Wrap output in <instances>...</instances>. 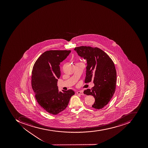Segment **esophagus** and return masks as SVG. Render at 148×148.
Wrapping results in <instances>:
<instances>
[{"label": "esophagus", "instance_id": "34e87169", "mask_svg": "<svg viewBox=\"0 0 148 148\" xmlns=\"http://www.w3.org/2000/svg\"><path fill=\"white\" fill-rule=\"evenodd\" d=\"M77 94L81 95H84L83 92L81 91H77Z\"/></svg>", "mask_w": 148, "mask_h": 148}]
</instances>
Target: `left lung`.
I'll list each match as a JSON object with an SVG mask.
<instances>
[{"instance_id": "obj_1", "label": "left lung", "mask_w": 148, "mask_h": 148, "mask_svg": "<svg viewBox=\"0 0 148 148\" xmlns=\"http://www.w3.org/2000/svg\"><path fill=\"white\" fill-rule=\"evenodd\" d=\"M74 50L87 62L85 83L93 81L94 83V87L84 90V94L95 99L93 108L102 109L109 103L115 92L116 71L114 63L106 53L98 47L81 46L75 47Z\"/></svg>"}]
</instances>
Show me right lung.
I'll use <instances>...</instances> for the list:
<instances>
[{
  "label": "right lung",
  "mask_w": 148,
  "mask_h": 148,
  "mask_svg": "<svg viewBox=\"0 0 148 148\" xmlns=\"http://www.w3.org/2000/svg\"><path fill=\"white\" fill-rule=\"evenodd\" d=\"M70 50L47 51L35 62L32 72V87L41 107L51 114L64 110L75 92L72 90L59 91L58 79L61 75L60 64Z\"/></svg>",
  "instance_id": "right-lung-1"
}]
</instances>
